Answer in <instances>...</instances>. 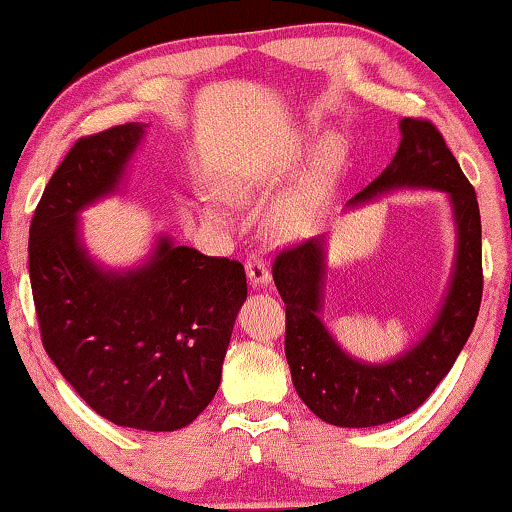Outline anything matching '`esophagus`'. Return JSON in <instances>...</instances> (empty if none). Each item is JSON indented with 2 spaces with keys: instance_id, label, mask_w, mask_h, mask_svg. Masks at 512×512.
Here are the masks:
<instances>
[{
  "instance_id": "1",
  "label": "esophagus",
  "mask_w": 512,
  "mask_h": 512,
  "mask_svg": "<svg viewBox=\"0 0 512 512\" xmlns=\"http://www.w3.org/2000/svg\"><path fill=\"white\" fill-rule=\"evenodd\" d=\"M244 268H247V277L251 286H268L270 284V270L265 265L263 256L249 254L247 261H244Z\"/></svg>"
}]
</instances>
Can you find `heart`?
I'll use <instances>...</instances> for the list:
<instances>
[{
  "label": "heart",
  "instance_id": "1",
  "mask_svg": "<svg viewBox=\"0 0 512 512\" xmlns=\"http://www.w3.org/2000/svg\"><path fill=\"white\" fill-rule=\"evenodd\" d=\"M339 154H342V145H339L337 138H328L321 147V164L323 168H335L337 161H339ZM221 191H224V196L228 201L238 203V205H247L254 201L258 196V184L251 180L247 175H228L224 182H221ZM207 214L214 221H221L224 219V212L219 210L214 203H207ZM309 226V214L302 203L298 201H286L274 207V210L268 214V231L270 235L279 240H291V238H298L307 231Z\"/></svg>",
  "mask_w": 512,
  "mask_h": 512
}]
</instances>
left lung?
<instances>
[{"mask_svg": "<svg viewBox=\"0 0 512 512\" xmlns=\"http://www.w3.org/2000/svg\"><path fill=\"white\" fill-rule=\"evenodd\" d=\"M392 164L351 203L397 187L446 191L455 207L457 263L432 328L409 353L388 365L348 358L318 318L323 288V240L284 247L272 263L274 286L286 305L284 351L293 385L318 418L337 427H374L409 416L455 365L476 325L483 300L480 210L471 182L441 131L422 117H404Z\"/></svg>", "mask_w": 512, "mask_h": 512, "instance_id": "left-lung-1", "label": "left lung"}]
</instances>
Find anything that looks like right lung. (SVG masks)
<instances>
[{
    "label": "right lung",
    "mask_w": 512,
    "mask_h": 512,
    "mask_svg": "<svg viewBox=\"0 0 512 512\" xmlns=\"http://www.w3.org/2000/svg\"><path fill=\"white\" fill-rule=\"evenodd\" d=\"M140 138L129 122L73 143L34 210L29 281L43 348L73 390L115 425L173 432L219 388L247 274L168 238L124 274L87 258L78 212L117 189Z\"/></svg>",
    "instance_id": "obj_1"
}]
</instances>
